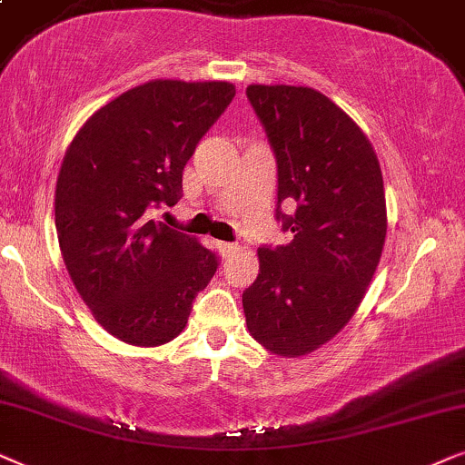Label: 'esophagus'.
<instances>
[{
    "instance_id": "esophagus-1",
    "label": "esophagus",
    "mask_w": 465,
    "mask_h": 465,
    "mask_svg": "<svg viewBox=\"0 0 465 465\" xmlns=\"http://www.w3.org/2000/svg\"><path fill=\"white\" fill-rule=\"evenodd\" d=\"M219 249L223 252V257H229V255H232V252H236L240 246L233 244V242H219Z\"/></svg>"
}]
</instances>
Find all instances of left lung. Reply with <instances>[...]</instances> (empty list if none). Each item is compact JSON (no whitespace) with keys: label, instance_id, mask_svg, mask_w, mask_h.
<instances>
[{"label":"left lung","instance_id":"1","mask_svg":"<svg viewBox=\"0 0 465 465\" xmlns=\"http://www.w3.org/2000/svg\"><path fill=\"white\" fill-rule=\"evenodd\" d=\"M278 168L276 221L287 246H262L242 293L246 327L265 349L300 357L331 340L361 304L387 236L385 189L370 140L308 86L246 89ZM296 213H282V202Z\"/></svg>","mask_w":465,"mask_h":465}]
</instances>
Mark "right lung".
I'll return each mask as SVG.
<instances>
[{"label":"right lung","mask_w":465,"mask_h":465,"mask_svg":"<svg viewBox=\"0 0 465 465\" xmlns=\"http://www.w3.org/2000/svg\"><path fill=\"white\" fill-rule=\"evenodd\" d=\"M233 84L151 80L99 108L67 148L54 225L74 287L114 338L159 346L184 330L219 257L151 214L183 197V170Z\"/></svg>","instance_id":"right-lung-1"}]
</instances>
